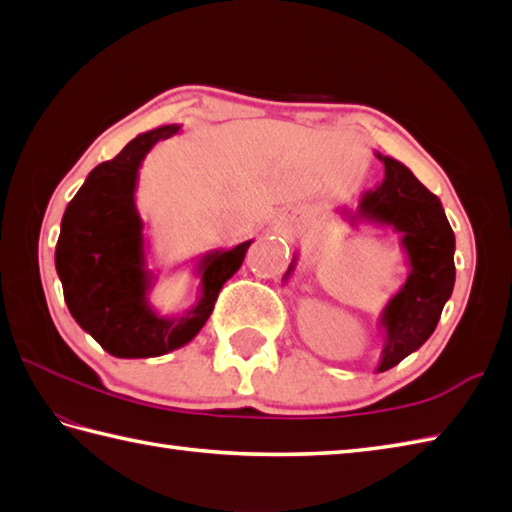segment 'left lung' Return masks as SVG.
<instances>
[{
  "label": "left lung",
  "mask_w": 512,
  "mask_h": 512,
  "mask_svg": "<svg viewBox=\"0 0 512 512\" xmlns=\"http://www.w3.org/2000/svg\"><path fill=\"white\" fill-rule=\"evenodd\" d=\"M385 178L361 195L358 206L339 211L350 224L385 226L400 235L409 275L380 312L385 345L376 372H387L429 339L455 284V235L442 202L402 162L383 156ZM297 266V253L288 273Z\"/></svg>",
  "instance_id": "left-lung-1"
}]
</instances>
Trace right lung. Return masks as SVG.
<instances>
[{
  "label": "right lung",
  "mask_w": 512,
  "mask_h": 512,
  "mask_svg": "<svg viewBox=\"0 0 512 512\" xmlns=\"http://www.w3.org/2000/svg\"><path fill=\"white\" fill-rule=\"evenodd\" d=\"M180 132L162 125L138 134L116 158L90 171L63 213L54 266L74 321L118 358L178 350L209 321L222 286L242 266L253 239L195 259L200 295L189 310L162 317L149 303L158 275L149 268L145 222L136 206L138 171L160 140Z\"/></svg>",
  "instance_id": "add662e5"
}]
</instances>
